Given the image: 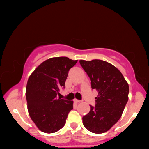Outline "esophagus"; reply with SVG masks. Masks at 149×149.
<instances>
[{"instance_id": "1", "label": "esophagus", "mask_w": 149, "mask_h": 149, "mask_svg": "<svg viewBox=\"0 0 149 149\" xmlns=\"http://www.w3.org/2000/svg\"><path fill=\"white\" fill-rule=\"evenodd\" d=\"M74 101H75V102H77V103H79V102H81V100H77V99H75V100H74Z\"/></svg>"}]
</instances>
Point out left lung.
Segmentation results:
<instances>
[{
	"label": "left lung",
	"mask_w": 149,
	"mask_h": 149,
	"mask_svg": "<svg viewBox=\"0 0 149 149\" xmlns=\"http://www.w3.org/2000/svg\"><path fill=\"white\" fill-rule=\"evenodd\" d=\"M79 63L90 78L91 88L99 93L95 107L90 106V112L83 117V124L92 133H104L122 116L129 85L119 70L104 60H80Z\"/></svg>",
	"instance_id": "8db88e82"
}]
</instances>
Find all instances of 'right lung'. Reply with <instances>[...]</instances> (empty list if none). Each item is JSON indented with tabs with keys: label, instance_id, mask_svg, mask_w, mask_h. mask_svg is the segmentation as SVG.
I'll list each match as a JSON object with an SVG mask.
<instances>
[{
	"label": "right lung",
	"instance_id": "obj_1",
	"mask_svg": "<svg viewBox=\"0 0 149 149\" xmlns=\"http://www.w3.org/2000/svg\"><path fill=\"white\" fill-rule=\"evenodd\" d=\"M77 60L51 58L36 68L27 81L26 96L30 118L41 132L52 133L64 127L72 100L57 98L64 88L70 69Z\"/></svg>",
	"mask_w": 149,
	"mask_h": 149
}]
</instances>
